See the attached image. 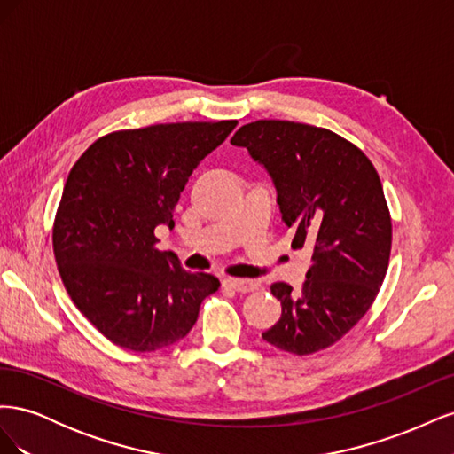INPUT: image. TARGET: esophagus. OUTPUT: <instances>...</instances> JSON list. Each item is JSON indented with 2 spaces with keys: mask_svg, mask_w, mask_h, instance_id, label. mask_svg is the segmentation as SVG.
<instances>
[{
  "mask_svg": "<svg viewBox=\"0 0 454 454\" xmlns=\"http://www.w3.org/2000/svg\"><path fill=\"white\" fill-rule=\"evenodd\" d=\"M223 286L232 287V290L240 292V294H248V292L257 290V282L250 280V278H225Z\"/></svg>",
  "mask_w": 454,
  "mask_h": 454,
  "instance_id": "obj_1",
  "label": "esophagus"
}]
</instances>
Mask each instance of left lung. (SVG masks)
<instances>
[{
  "instance_id": "1",
  "label": "left lung",
  "mask_w": 454,
  "mask_h": 454,
  "mask_svg": "<svg viewBox=\"0 0 454 454\" xmlns=\"http://www.w3.org/2000/svg\"><path fill=\"white\" fill-rule=\"evenodd\" d=\"M263 164L277 187L292 248L312 246V265L295 294L277 282L280 320L261 335L284 352L307 356L347 335L373 305L387 277L392 219L380 177L342 136L294 121L261 119L231 138Z\"/></svg>"
}]
</instances>
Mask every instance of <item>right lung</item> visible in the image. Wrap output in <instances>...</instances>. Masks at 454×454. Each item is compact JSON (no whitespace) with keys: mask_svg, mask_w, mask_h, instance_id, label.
<instances>
[{"mask_svg":"<svg viewBox=\"0 0 454 454\" xmlns=\"http://www.w3.org/2000/svg\"><path fill=\"white\" fill-rule=\"evenodd\" d=\"M237 121L167 122L96 140L67 176L52 227L60 278L98 332L134 352L184 339L219 280L187 272L157 250L159 225L199 162L223 144Z\"/></svg>","mask_w":454,"mask_h":454,"instance_id":"1","label":"right lung"}]
</instances>
